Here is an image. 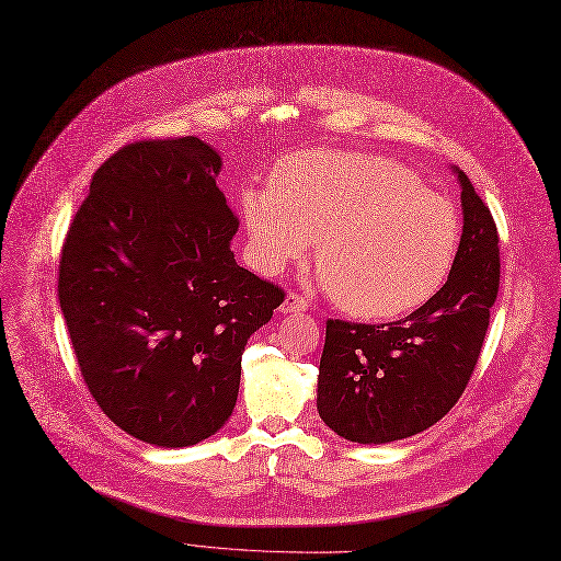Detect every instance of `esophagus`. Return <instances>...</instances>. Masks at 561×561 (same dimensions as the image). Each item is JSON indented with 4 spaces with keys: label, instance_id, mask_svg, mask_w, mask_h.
<instances>
[{
    "label": "esophagus",
    "instance_id": "34e87169",
    "mask_svg": "<svg viewBox=\"0 0 561 561\" xmlns=\"http://www.w3.org/2000/svg\"><path fill=\"white\" fill-rule=\"evenodd\" d=\"M307 307H309V302H307V298L300 296V293H288V296H286L284 302H282V311H284V313L307 311Z\"/></svg>",
    "mask_w": 561,
    "mask_h": 561
}]
</instances>
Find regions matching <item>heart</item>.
I'll list each match as a JSON object with an SVG mask.
<instances>
[{"label": "heart", "instance_id": "1", "mask_svg": "<svg viewBox=\"0 0 561 561\" xmlns=\"http://www.w3.org/2000/svg\"><path fill=\"white\" fill-rule=\"evenodd\" d=\"M241 204L256 268L282 273L316 239L313 261L330 298L355 318H396L425 305L459 250L455 204L375 154L288 157L271 188H248Z\"/></svg>", "mask_w": 561, "mask_h": 561}]
</instances>
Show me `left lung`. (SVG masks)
<instances>
[{
  "label": "left lung",
  "mask_w": 561,
  "mask_h": 561,
  "mask_svg": "<svg viewBox=\"0 0 561 561\" xmlns=\"http://www.w3.org/2000/svg\"><path fill=\"white\" fill-rule=\"evenodd\" d=\"M463 233L448 282L393 322L328 320L318 414L355 444H389L432 427L473 375L500 286V236L459 172Z\"/></svg>",
  "instance_id": "left-lung-1"
}]
</instances>
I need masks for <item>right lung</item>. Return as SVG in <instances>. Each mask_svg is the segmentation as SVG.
Masks as SVG:
<instances>
[{"label":"right lung","instance_id":"obj_1","mask_svg":"<svg viewBox=\"0 0 561 561\" xmlns=\"http://www.w3.org/2000/svg\"><path fill=\"white\" fill-rule=\"evenodd\" d=\"M220 157L195 136L121 147L93 174L58 263L79 370L104 414L184 448L231 416L250 334L284 288L241 268Z\"/></svg>","mask_w":561,"mask_h":561}]
</instances>
